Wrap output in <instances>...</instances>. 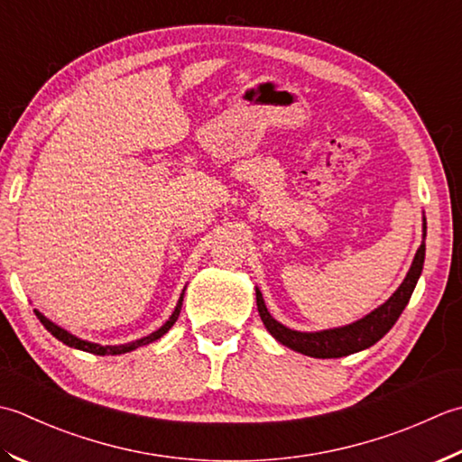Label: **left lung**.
I'll list each match as a JSON object with an SVG mask.
<instances>
[{
	"label": "left lung",
	"mask_w": 462,
	"mask_h": 462,
	"mask_svg": "<svg viewBox=\"0 0 462 462\" xmlns=\"http://www.w3.org/2000/svg\"><path fill=\"white\" fill-rule=\"evenodd\" d=\"M425 237L427 219L425 215H422V243L419 251L415 253V259L411 263L407 277H404L399 289L394 291L383 305L371 310L369 315H365L359 321L335 328H323V331H295V328H289L283 323H279L277 319L269 313L259 287H255L257 310L263 325L267 327V331L275 337L281 345L289 346L291 351L313 356V359H338V356H346L369 349V346H373L376 341H381V338L391 331V327L397 323V319L401 317L404 307H407L422 273V265H425Z\"/></svg>",
	"instance_id": "obj_1"
}]
</instances>
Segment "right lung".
<instances>
[{
	"instance_id": "obj_1",
	"label": "right lung",
	"mask_w": 462,
	"mask_h": 462,
	"mask_svg": "<svg viewBox=\"0 0 462 462\" xmlns=\"http://www.w3.org/2000/svg\"><path fill=\"white\" fill-rule=\"evenodd\" d=\"M183 295H185V289H183L181 297H179V300H177V305H175V310L171 313V317H169L167 321L157 328V331L149 333L147 337L135 338V341H131V343H124V345H99V343L86 341V338L75 337V335H71L69 331H65L63 327L55 325V323L50 321V319H47L43 313H40V310H37V309H33V310H35L37 319H40L42 325L47 328V331H50V333H51L55 338H58V341H61L63 345L73 346V349H79V351H86V353H93V355H124V353H129V351H135V349H139V346H143V345L153 343V341H157V338H162V337L169 331V328H171V327L175 325L179 313H181Z\"/></svg>"
}]
</instances>
